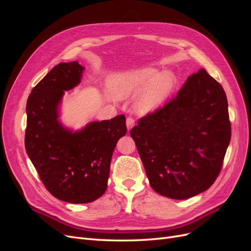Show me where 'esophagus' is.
I'll return each mask as SVG.
<instances>
[{
    "mask_svg": "<svg viewBox=\"0 0 251 251\" xmlns=\"http://www.w3.org/2000/svg\"><path fill=\"white\" fill-rule=\"evenodd\" d=\"M134 125H135L134 118H133V117H127V118H126V126H127V130H128V131H130L131 128L134 126Z\"/></svg>",
    "mask_w": 251,
    "mask_h": 251,
    "instance_id": "esophagus-1",
    "label": "esophagus"
}]
</instances>
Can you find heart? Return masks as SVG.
I'll return each instance as SVG.
<instances>
[{"instance_id":"heart-1","label":"heart","mask_w":251,"mask_h":251,"mask_svg":"<svg viewBox=\"0 0 251 251\" xmlns=\"http://www.w3.org/2000/svg\"><path fill=\"white\" fill-rule=\"evenodd\" d=\"M175 82V75L170 71L159 72L156 68L142 67L112 74L107 82V91L115 100H126L136 95V113L147 115L166 100Z\"/></svg>"}]
</instances>
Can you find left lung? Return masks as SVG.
Returning a JSON list of instances; mask_svg holds the SVG:
<instances>
[{
  "label": "left lung",
  "mask_w": 251,
  "mask_h": 251,
  "mask_svg": "<svg viewBox=\"0 0 251 251\" xmlns=\"http://www.w3.org/2000/svg\"><path fill=\"white\" fill-rule=\"evenodd\" d=\"M130 134L151 188L171 199L192 198L208 189L222 169L231 136L226 94L201 69Z\"/></svg>",
  "instance_id": "8db88e82"
}]
</instances>
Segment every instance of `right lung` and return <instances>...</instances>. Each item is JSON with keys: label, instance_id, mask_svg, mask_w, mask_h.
<instances>
[{"label": "right lung", "instance_id": "right-lung-1", "mask_svg": "<svg viewBox=\"0 0 251 251\" xmlns=\"http://www.w3.org/2000/svg\"><path fill=\"white\" fill-rule=\"evenodd\" d=\"M85 68L60 63L32 89L27 100L26 151L48 192L68 203H90L108 186L117 141L126 135V117L92 121L73 131L59 121L65 91L80 82Z\"/></svg>", "mask_w": 251, "mask_h": 251}]
</instances>
